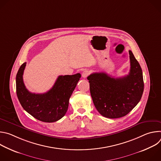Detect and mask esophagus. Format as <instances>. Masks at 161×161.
Instances as JSON below:
<instances>
[{
  "label": "esophagus",
  "instance_id": "obj_1",
  "mask_svg": "<svg viewBox=\"0 0 161 161\" xmlns=\"http://www.w3.org/2000/svg\"><path fill=\"white\" fill-rule=\"evenodd\" d=\"M89 75H90V71H88V70H85V71L82 73L81 76H82V77H83V78H86Z\"/></svg>",
  "mask_w": 161,
  "mask_h": 161
}]
</instances>
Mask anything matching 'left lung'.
I'll list each match as a JSON object with an SVG mask.
<instances>
[{
  "label": "left lung",
  "mask_w": 161,
  "mask_h": 161,
  "mask_svg": "<svg viewBox=\"0 0 161 161\" xmlns=\"http://www.w3.org/2000/svg\"><path fill=\"white\" fill-rule=\"evenodd\" d=\"M129 75L112 78L108 74L94 73L87 77L95 107L104 117L117 119L125 116L138 103L144 90L141 66L129 50Z\"/></svg>",
  "instance_id": "8db88e82"
}]
</instances>
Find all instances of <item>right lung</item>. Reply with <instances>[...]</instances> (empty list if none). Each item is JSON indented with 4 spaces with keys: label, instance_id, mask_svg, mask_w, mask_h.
I'll list each match as a JSON object with an SVG mask.
<instances>
[{
    "label": "right lung",
    "instance_id": "right-lung-1",
    "mask_svg": "<svg viewBox=\"0 0 161 161\" xmlns=\"http://www.w3.org/2000/svg\"><path fill=\"white\" fill-rule=\"evenodd\" d=\"M25 66L26 62L20 66L16 77V94L21 106L40 121L54 122L60 120L67 111L69 101L81 75L59 76L47 92L35 94L26 88L23 80Z\"/></svg>",
    "mask_w": 161,
    "mask_h": 161
}]
</instances>
